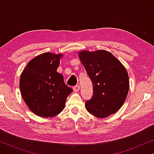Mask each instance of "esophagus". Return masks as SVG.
I'll return each instance as SVG.
<instances>
[{"instance_id": "esophagus-1", "label": "esophagus", "mask_w": 154, "mask_h": 154, "mask_svg": "<svg viewBox=\"0 0 154 154\" xmlns=\"http://www.w3.org/2000/svg\"><path fill=\"white\" fill-rule=\"evenodd\" d=\"M73 90H74L75 92L79 91V90H80V85H77L74 86V87L73 88Z\"/></svg>"}]
</instances>
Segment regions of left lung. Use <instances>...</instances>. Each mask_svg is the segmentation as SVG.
I'll return each instance as SVG.
<instances>
[{
	"label": "left lung",
	"mask_w": 154,
	"mask_h": 154,
	"mask_svg": "<svg viewBox=\"0 0 154 154\" xmlns=\"http://www.w3.org/2000/svg\"><path fill=\"white\" fill-rule=\"evenodd\" d=\"M92 82L93 95L85 102L88 112L98 118L115 113L123 106L129 90L128 71L111 52L101 50L79 53Z\"/></svg>",
	"instance_id": "8db88e82"
}]
</instances>
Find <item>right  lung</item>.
Segmentation results:
<instances>
[{
    "label": "right lung",
    "mask_w": 154,
    "mask_h": 154,
    "mask_svg": "<svg viewBox=\"0 0 154 154\" xmlns=\"http://www.w3.org/2000/svg\"><path fill=\"white\" fill-rule=\"evenodd\" d=\"M62 54L45 52L31 60L20 80L21 94L29 109L40 117L50 118L62 112L73 90L57 70Z\"/></svg>",
    "instance_id": "add662e5"
}]
</instances>
